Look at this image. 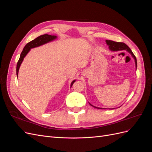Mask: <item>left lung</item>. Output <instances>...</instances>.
I'll list each match as a JSON object with an SVG mask.
<instances>
[{
    "instance_id": "1",
    "label": "left lung",
    "mask_w": 152,
    "mask_h": 152,
    "mask_svg": "<svg viewBox=\"0 0 152 152\" xmlns=\"http://www.w3.org/2000/svg\"><path fill=\"white\" fill-rule=\"evenodd\" d=\"M106 42H107V45H108L110 49L112 50H113V51H117V50H127L128 52H129L132 54V56H133V58H134L136 66H137V61H136V56H134V54H133V53L132 52V50H131V49L129 48L125 43L122 42H115V41L110 40H106ZM91 106H93V105H91ZM95 108H98V107H95ZM101 109H102V108H101Z\"/></svg>"
}]
</instances>
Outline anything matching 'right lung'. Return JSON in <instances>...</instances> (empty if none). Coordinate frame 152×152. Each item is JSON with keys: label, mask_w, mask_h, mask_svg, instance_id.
<instances>
[{"label": "right lung", "mask_w": 152, "mask_h": 152, "mask_svg": "<svg viewBox=\"0 0 152 152\" xmlns=\"http://www.w3.org/2000/svg\"><path fill=\"white\" fill-rule=\"evenodd\" d=\"M56 38V36L50 35L48 34H44L43 35H40V36L38 37H37L34 40L30 41V42H28V44H26V45H25L23 49L22 52L20 54V57L19 60H18V61L17 63V66H16V75H17V76L18 75V71H19V68H20L21 64L23 60V59L25 57L26 54L29 52L30 49L40 46V45L44 44L47 42H50V41H51ZM75 81V80H73L72 82L71 87L72 86L73 84L74 83Z\"/></svg>", "instance_id": "add662e5"}]
</instances>
